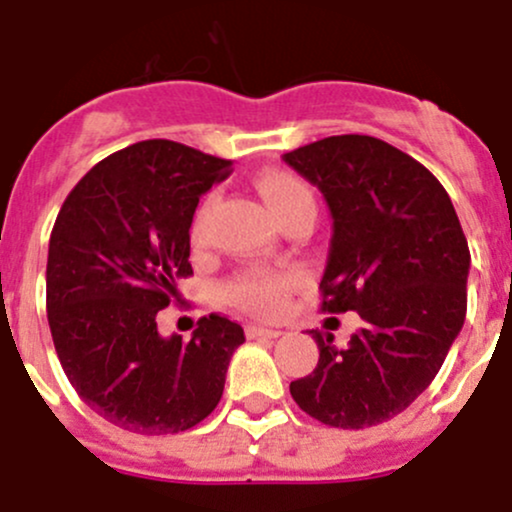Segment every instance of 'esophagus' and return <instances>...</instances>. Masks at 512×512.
Here are the masks:
<instances>
[{
  "label": "esophagus",
  "instance_id": "34e87169",
  "mask_svg": "<svg viewBox=\"0 0 512 512\" xmlns=\"http://www.w3.org/2000/svg\"><path fill=\"white\" fill-rule=\"evenodd\" d=\"M280 330H272V327L262 325H247V337H280Z\"/></svg>",
  "mask_w": 512,
  "mask_h": 512
}]
</instances>
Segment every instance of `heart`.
Instances as JSON below:
<instances>
[{
	"label": "heart",
	"mask_w": 512,
	"mask_h": 512,
	"mask_svg": "<svg viewBox=\"0 0 512 512\" xmlns=\"http://www.w3.org/2000/svg\"><path fill=\"white\" fill-rule=\"evenodd\" d=\"M257 192L265 200L267 210L275 215V220L285 222L287 217L300 215L307 212L312 215L315 212V200H312V192L300 177L290 175V172L270 170L257 175L255 180ZM207 207L210 202L200 207L197 212L195 227H192V240H200L202 232V220L207 215ZM300 285V275L295 272H270V270H250L242 272L240 277L227 285V300L235 307H240L242 312H250L257 317H275L285 310L287 297L295 287Z\"/></svg>",
	"instance_id": "1"
}]
</instances>
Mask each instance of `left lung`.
<instances>
[{
	"instance_id": "left-lung-1",
	"label": "left lung",
	"mask_w": 512,
	"mask_h": 512,
	"mask_svg": "<svg viewBox=\"0 0 512 512\" xmlns=\"http://www.w3.org/2000/svg\"><path fill=\"white\" fill-rule=\"evenodd\" d=\"M282 160L330 207L322 310L362 320L340 350L310 330L320 360L290 382L292 400L330 428L380 425L428 388L463 330L468 240L438 177L377 137H325Z\"/></svg>"
}]
</instances>
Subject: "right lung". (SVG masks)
<instances>
[{"mask_svg":"<svg viewBox=\"0 0 512 512\" xmlns=\"http://www.w3.org/2000/svg\"><path fill=\"white\" fill-rule=\"evenodd\" d=\"M230 160L172 140L114 152L74 185L49 237L47 320L79 398L140 435L195 428L217 408L237 322L200 317L190 342L157 332V312L192 275L197 202Z\"/></svg>","mask_w":512,"mask_h":512,"instance_id":"right-lung-1","label":"right lung"}]
</instances>
